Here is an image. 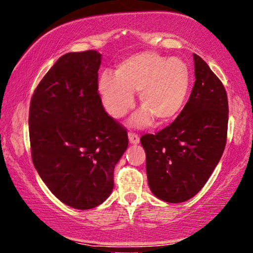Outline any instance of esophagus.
<instances>
[{
	"instance_id": "34e87169",
	"label": "esophagus",
	"mask_w": 253,
	"mask_h": 253,
	"mask_svg": "<svg viewBox=\"0 0 253 253\" xmlns=\"http://www.w3.org/2000/svg\"><path fill=\"white\" fill-rule=\"evenodd\" d=\"M127 137H129V142L131 143V145H138V143L140 142L139 135L133 133V132H129Z\"/></svg>"
}]
</instances>
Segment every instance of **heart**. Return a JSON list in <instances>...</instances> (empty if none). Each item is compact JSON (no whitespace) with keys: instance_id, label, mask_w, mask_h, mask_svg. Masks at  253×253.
I'll use <instances>...</instances> for the list:
<instances>
[{"instance_id":"heart-1","label":"heart","mask_w":253,"mask_h":253,"mask_svg":"<svg viewBox=\"0 0 253 253\" xmlns=\"http://www.w3.org/2000/svg\"><path fill=\"white\" fill-rule=\"evenodd\" d=\"M191 87V72L185 62L155 52L133 54L123 60L115 76L99 77L98 91L107 113L122 118L134 106L133 92H139L142 108L130 119L135 127H147L157 120L165 124L183 110Z\"/></svg>"}]
</instances>
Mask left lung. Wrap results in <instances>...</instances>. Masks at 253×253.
I'll return each mask as SVG.
<instances>
[{
	"mask_svg": "<svg viewBox=\"0 0 253 253\" xmlns=\"http://www.w3.org/2000/svg\"><path fill=\"white\" fill-rule=\"evenodd\" d=\"M196 81L183 110L170 126L142 135L148 184L158 199L184 203L203 189L226 145L228 102L208 64L193 54Z\"/></svg>",
	"mask_w": 253,
	"mask_h": 253,
	"instance_id": "left-lung-1",
	"label": "left lung"
}]
</instances>
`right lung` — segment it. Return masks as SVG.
<instances>
[{
	"mask_svg": "<svg viewBox=\"0 0 253 253\" xmlns=\"http://www.w3.org/2000/svg\"><path fill=\"white\" fill-rule=\"evenodd\" d=\"M102 54L67 53L35 89L29 137L35 169L54 196L76 209L103 204L127 133L105 112L98 94Z\"/></svg>",
	"mask_w": 253,
	"mask_h": 253,
	"instance_id": "right-lung-1",
	"label": "right lung"
}]
</instances>
